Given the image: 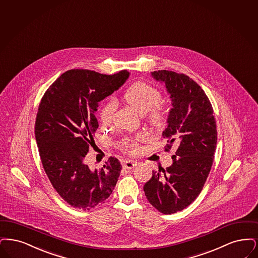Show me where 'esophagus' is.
Here are the masks:
<instances>
[{"label": "esophagus", "instance_id": "1", "mask_svg": "<svg viewBox=\"0 0 258 258\" xmlns=\"http://www.w3.org/2000/svg\"><path fill=\"white\" fill-rule=\"evenodd\" d=\"M124 168H127V169H132L137 166V162L134 161H130V160H125L122 164Z\"/></svg>", "mask_w": 258, "mask_h": 258}]
</instances>
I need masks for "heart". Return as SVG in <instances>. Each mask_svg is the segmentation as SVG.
<instances>
[{"label": "heart", "mask_w": 258, "mask_h": 258, "mask_svg": "<svg viewBox=\"0 0 258 258\" xmlns=\"http://www.w3.org/2000/svg\"><path fill=\"white\" fill-rule=\"evenodd\" d=\"M124 99L136 111L145 114L146 122L153 128H162L167 122L168 111L165 105L160 102L162 99V92L156 86L146 81H138L125 90ZM114 108L115 104L113 101H110L103 106L99 115L102 123L106 125L111 122ZM145 139V135L127 138L120 146L124 151L137 154L141 151L142 143Z\"/></svg>", "instance_id": "heart-1"}]
</instances>
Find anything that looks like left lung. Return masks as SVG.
<instances>
[{
  "instance_id": "obj_1",
  "label": "left lung",
  "mask_w": 258,
  "mask_h": 258,
  "mask_svg": "<svg viewBox=\"0 0 258 258\" xmlns=\"http://www.w3.org/2000/svg\"><path fill=\"white\" fill-rule=\"evenodd\" d=\"M166 84L172 99L165 151L177 146L173 163L152 172L144 190L149 203L163 214H173L188 207L201 194L213 165L217 126L213 108L201 86L183 73L169 70L152 72Z\"/></svg>"
}]
</instances>
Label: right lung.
Here are the masks:
<instances>
[{
	"mask_svg": "<svg viewBox=\"0 0 258 258\" xmlns=\"http://www.w3.org/2000/svg\"><path fill=\"white\" fill-rule=\"evenodd\" d=\"M127 70L112 75L89 69H70L45 91L36 113L34 134L45 172L53 188L70 206L90 210L112 194L121 171L120 162L109 158L91 170L86 156L94 147L98 102L122 86Z\"/></svg>",
	"mask_w": 258,
	"mask_h": 258,
	"instance_id": "1",
	"label": "right lung"
}]
</instances>
